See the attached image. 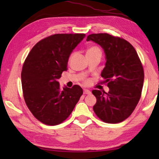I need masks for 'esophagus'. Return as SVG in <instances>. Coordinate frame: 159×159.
Listing matches in <instances>:
<instances>
[{"label":"esophagus","instance_id":"1","mask_svg":"<svg viewBox=\"0 0 159 159\" xmlns=\"http://www.w3.org/2000/svg\"><path fill=\"white\" fill-rule=\"evenodd\" d=\"M83 94H85V95H90L91 94V92L88 89H85L84 90H83Z\"/></svg>","mask_w":159,"mask_h":159}]
</instances>
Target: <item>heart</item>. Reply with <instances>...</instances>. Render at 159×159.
<instances>
[{"label": "heart", "instance_id": "b5f03b06", "mask_svg": "<svg viewBox=\"0 0 159 159\" xmlns=\"http://www.w3.org/2000/svg\"><path fill=\"white\" fill-rule=\"evenodd\" d=\"M90 53H100V54H102L100 49H99V48L97 46H91L88 48L86 54H90Z\"/></svg>", "mask_w": 159, "mask_h": 159}]
</instances>
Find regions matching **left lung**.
I'll return each mask as SVG.
<instances>
[{"label": "left lung", "instance_id": "8db88e82", "mask_svg": "<svg viewBox=\"0 0 159 159\" xmlns=\"http://www.w3.org/2000/svg\"><path fill=\"white\" fill-rule=\"evenodd\" d=\"M86 41L100 45L105 54L101 76L109 88L108 93L94 90L97 99L93 110L102 120L122 122L133 113L140 99L144 70L135 49L130 43L108 34H93Z\"/></svg>", "mask_w": 159, "mask_h": 159}]
</instances>
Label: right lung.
Wrapping results in <instances>:
<instances>
[{
    "label": "right lung",
    "mask_w": 159,
    "mask_h": 159,
    "mask_svg": "<svg viewBox=\"0 0 159 159\" xmlns=\"http://www.w3.org/2000/svg\"><path fill=\"white\" fill-rule=\"evenodd\" d=\"M85 36L64 34L45 38L34 45L24 63L21 74L24 98L33 115L44 124L62 123L83 95V89L77 85L61 89L57 79Z\"/></svg>",
    "instance_id": "right-lung-1"
}]
</instances>
